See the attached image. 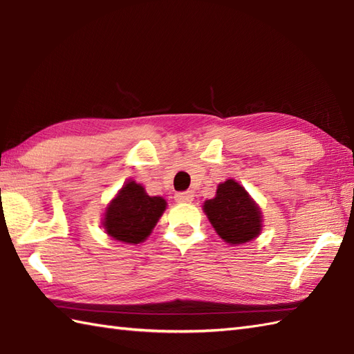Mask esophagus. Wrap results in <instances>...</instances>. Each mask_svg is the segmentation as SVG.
<instances>
[{
	"label": "esophagus",
	"mask_w": 354,
	"mask_h": 354,
	"mask_svg": "<svg viewBox=\"0 0 354 354\" xmlns=\"http://www.w3.org/2000/svg\"><path fill=\"white\" fill-rule=\"evenodd\" d=\"M192 200H194V194L191 191L176 194V201H178V203H191Z\"/></svg>",
	"instance_id": "34e87169"
}]
</instances>
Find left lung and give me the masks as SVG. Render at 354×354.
Returning a JSON list of instances; mask_svg holds the SVG:
<instances>
[{
    "instance_id": "8db88e82",
    "label": "left lung",
    "mask_w": 354,
    "mask_h": 354,
    "mask_svg": "<svg viewBox=\"0 0 354 354\" xmlns=\"http://www.w3.org/2000/svg\"><path fill=\"white\" fill-rule=\"evenodd\" d=\"M203 212L218 236L229 245L253 241L262 232L261 207L234 178L218 185L215 197L203 203Z\"/></svg>"
}]
</instances>
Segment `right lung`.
Returning a JSON list of instances; mask_svg holds the SVG:
<instances>
[{
  "label": "right lung",
  "instance_id": "obj_1",
  "mask_svg": "<svg viewBox=\"0 0 354 354\" xmlns=\"http://www.w3.org/2000/svg\"><path fill=\"white\" fill-rule=\"evenodd\" d=\"M167 206L163 197H151L142 185L129 180L107 204L101 225L112 239L136 245L150 236Z\"/></svg>",
  "mask_w": 354,
  "mask_h": 354
}]
</instances>
